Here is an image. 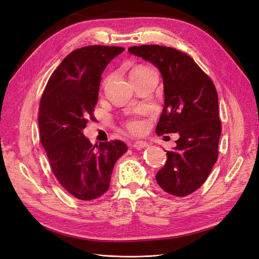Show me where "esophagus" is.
<instances>
[{
	"mask_svg": "<svg viewBox=\"0 0 259 259\" xmlns=\"http://www.w3.org/2000/svg\"><path fill=\"white\" fill-rule=\"evenodd\" d=\"M129 146L133 147V148H137V149H141V148L147 147L148 143H146V142H143V141H137V142H133V143H130Z\"/></svg>",
	"mask_w": 259,
	"mask_h": 259,
	"instance_id": "1",
	"label": "esophagus"
}]
</instances>
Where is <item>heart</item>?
Masks as SVG:
<instances>
[{"instance_id":"1","label":"heart","mask_w":259,"mask_h":259,"mask_svg":"<svg viewBox=\"0 0 259 259\" xmlns=\"http://www.w3.org/2000/svg\"><path fill=\"white\" fill-rule=\"evenodd\" d=\"M151 70L152 69H149L147 66H143V65L136 66V68H133L130 72V78L141 76V75H143ZM127 128L132 132H140L142 128H143V123H142L140 120H130L127 122Z\"/></svg>"}]
</instances>
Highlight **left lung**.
Here are the masks:
<instances>
[{
	"mask_svg": "<svg viewBox=\"0 0 259 259\" xmlns=\"http://www.w3.org/2000/svg\"><path fill=\"white\" fill-rule=\"evenodd\" d=\"M131 55L153 63L163 81L164 106L156 133H179L177 146L156 174L168 194L185 197L205 182L218 160L222 124L210 77L185 53L160 45L132 46Z\"/></svg>",
	"mask_w": 259,
	"mask_h": 259,
	"instance_id": "8db88e82",
	"label": "left lung"
}]
</instances>
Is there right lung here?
I'll return each mask as SVG.
<instances>
[{
  "label": "right lung",
  "mask_w": 259,
  "mask_h": 259,
  "mask_svg": "<svg viewBox=\"0 0 259 259\" xmlns=\"http://www.w3.org/2000/svg\"><path fill=\"white\" fill-rule=\"evenodd\" d=\"M123 51L94 45L72 52L52 74L40 99L38 128L49 164L61 186L79 200L105 193L115 162L128 151L117 140L94 146L82 133L94 118L101 75Z\"/></svg>",
  "instance_id": "right-lung-1"
}]
</instances>
